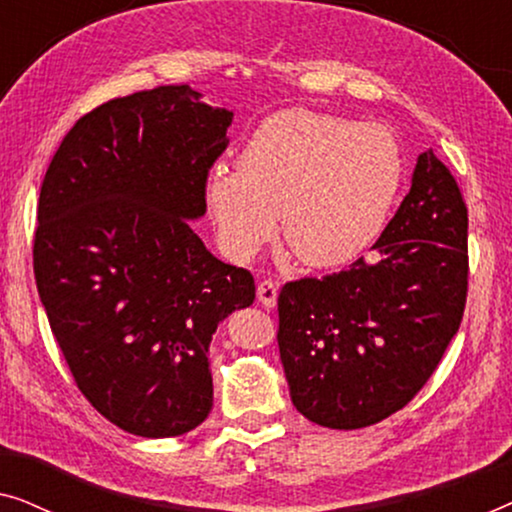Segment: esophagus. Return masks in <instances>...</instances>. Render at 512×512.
I'll return each mask as SVG.
<instances>
[{
	"label": "esophagus",
	"mask_w": 512,
	"mask_h": 512,
	"mask_svg": "<svg viewBox=\"0 0 512 512\" xmlns=\"http://www.w3.org/2000/svg\"><path fill=\"white\" fill-rule=\"evenodd\" d=\"M258 303L263 307H275L277 305V296H279V286L272 282V279H263L256 289Z\"/></svg>",
	"instance_id": "obj_1"
}]
</instances>
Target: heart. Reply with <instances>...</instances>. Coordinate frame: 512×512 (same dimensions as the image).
<instances>
[{"instance_id":"b5f03b06","label":"heart","mask_w":512,"mask_h":512,"mask_svg":"<svg viewBox=\"0 0 512 512\" xmlns=\"http://www.w3.org/2000/svg\"><path fill=\"white\" fill-rule=\"evenodd\" d=\"M403 179L396 137L310 109L265 118L237 158L205 181L221 249L249 261L277 233L310 268H340L382 233Z\"/></svg>"}]
</instances>
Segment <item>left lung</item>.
<instances>
[{"instance_id": "left-lung-1", "label": "left lung", "mask_w": 512, "mask_h": 512, "mask_svg": "<svg viewBox=\"0 0 512 512\" xmlns=\"http://www.w3.org/2000/svg\"><path fill=\"white\" fill-rule=\"evenodd\" d=\"M466 240L457 181L426 149L373 261L284 284L277 342L300 415L352 431L415 398L464 317Z\"/></svg>"}]
</instances>
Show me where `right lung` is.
Listing matches in <instances>:
<instances>
[{"label":"right lung","instance_id":"right-lung-1","mask_svg":"<svg viewBox=\"0 0 512 512\" xmlns=\"http://www.w3.org/2000/svg\"><path fill=\"white\" fill-rule=\"evenodd\" d=\"M230 123L191 86L118 97L76 121L41 184L34 279L48 324L81 394L135 436L205 422L209 342L256 298L251 272L191 226Z\"/></svg>","mask_w":512,"mask_h":512}]
</instances>
